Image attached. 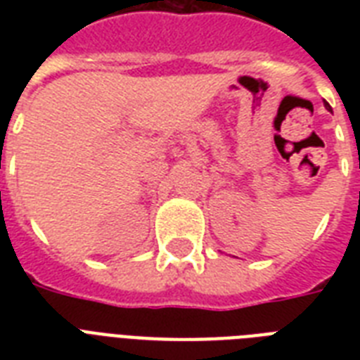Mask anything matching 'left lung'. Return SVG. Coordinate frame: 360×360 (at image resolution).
Returning a JSON list of instances; mask_svg holds the SVG:
<instances>
[{
    "label": "left lung",
    "instance_id": "left-lung-1",
    "mask_svg": "<svg viewBox=\"0 0 360 360\" xmlns=\"http://www.w3.org/2000/svg\"><path fill=\"white\" fill-rule=\"evenodd\" d=\"M325 106H327V108H329V110H330V106H329V104H327V103H325Z\"/></svg>",
    "mask_w": 360,
    "mask_h": 360
}]
</instances>
